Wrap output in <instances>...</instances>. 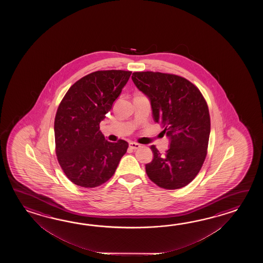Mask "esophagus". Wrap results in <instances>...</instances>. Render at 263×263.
<instances>
[{
	"instance_id": "esophagus-1",
	"label": "esophagus",
	"mask_w": 263,
	"mask_h": 263,
	"mask_svg": "<svg viewBox=\"0 0 263 263\" xmlns=\"http://www.w3.org/2000/svg\"><path fill=\"white\" fill-rule=\"evenodd\" d=\"M140 147H141V145L138 144V143H134V142L129 143V148L133 149V151H136V149H138Z\"/></svg>"
}]
</instances>
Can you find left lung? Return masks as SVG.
<instances>
[{
    "instance_id": "8db88e82",
    "label": "left lung",
    "mask_w": 263,
    "mask_h": 263,
    "mask_svg": "<svg viewBox=\"0 0 263 263\" xmlns=\"http://www.w3.org/2000/svg\"><path fill=\"white\" fill-rule=\"evenodd\" d=\"M136 87L151 101L154 121L170 139L164 155L151 145L153 160L145 172L159 187L176 190L189 184L207 156L211 133L208 104L201 92L187 79L168 73L134 72Z\"/></svg>"
}]
</instances>
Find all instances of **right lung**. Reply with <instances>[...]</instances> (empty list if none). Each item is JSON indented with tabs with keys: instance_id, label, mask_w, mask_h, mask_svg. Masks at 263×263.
<instances>
[{
	"instance_id": "obj_1",
	"label": "right lung",
	"mask_w": 263,
	"mask_h": 263,
	"mask_svg": "<svg viewBox=\"0 0 263 263\" xmlns=\"http://www.w3.org/2000/svg\"><path fill=\"white\" fill-rule=\"evenodd\" d=\"M132 71L99 70L80 79L67 90L54 119L57 160L67 179L94 188L111 179L129 144L112 143L100 123L129 81Z\"/></svg>"
}]
</instances>
